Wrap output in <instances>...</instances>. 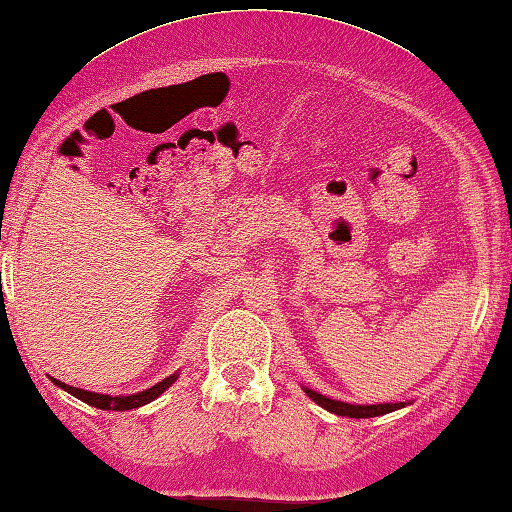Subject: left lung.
<instances>
[{
	"label": "left lung",
	"instance_id": "obj_1",
	"mask_svg": "<svg viewBox=\"0 0 512 512\" xmlns=\"http://www.w3.org/2000/svg\"><path fill=\"white\" fill-rule=\"evenodd\" d=\"M303 391L308 393V398H312L317 402L319 407H324L330 414L337 416H346V418H375V416H384L391 414V411L402 409L409 402H382V405H351V402L344 400H333L328 396H321L319 391H312L308 387H303Z\"/></svg>",
	"mask_w": 512,
	"mask_h": 512
}]
</instances>
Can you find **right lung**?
<instances>
[{
	"label": "right lung",
	"instance_id": "add662e5",
	"mask_svg": "<svg viewBox=\"0 0 512 512\" xmlns=\"http://www.w3.org/2000/svg\"><path fill=\"white\" fill-rule=\"evenodd\" d=\"M177 378H179V373H173L161 382H157L155 387H150L146 391H139V393H132V396H107V393H96V391H85V389L71 387V384L60 382V380L51 378V375H49V380L56 384V387L71 393V396L78 398V400L87 402V405H92L96 409H103V411H128V409H139L143 405H148V402L157 400L161 393H164Z\"/></svg>",
	"mask_w": 512,
	"mask_h": 512
}]
</instances>
